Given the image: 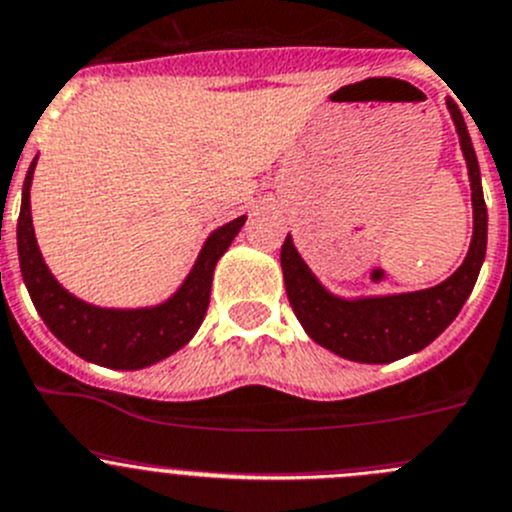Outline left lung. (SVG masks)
I'll return each mask as SVG.
<instances>
[{
    "mask_svg": "<svg viewBox=\"0 0 512 512\" xmlns=\"http://www.w3.org/2000/svg\"><path fill=\"white\" fill-rule=\"evenodd\" d=\"M447 108L460 136L472 189V242L465 262L444 283L417 293L379 295L346 300L328 293L285 237L280 250L285 290L300 326L318 346L358 364H391L396 358L422 351L450 326L470 298L487 250V207L482 199L480 166L467 133L465 118L452 100Z\"/></svg>",
    "mask_w": 512,
    "mask_h": 512,
    "instance_id": "left-lung-1",
    "label": "left lung"
}]
</instances>
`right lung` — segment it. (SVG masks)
Wrapping results in <instances>:
<instances>
[{
  "instance_id": "right-lung-1",
  "label": "right lung",
  "mask_w": 512,
  "mask_h": 512,
  "mask_svg": "<svg viewBox=\"0 0 512 512\" xmlns=\"http://www.w3.org/2000/svg\"><path fill=\"white\" fill-rule=\"evenodd\" d=\"M37 156L22 186V209L17 219V250L22 280L45 326L73 353L108 369H146L171 356L191 341L202 326L212 293V275L219 257L227 252L247 217L232 219L214 229L204 242L197 262L181 288L154 308H98L75 298L52 278L50 267L40 255L30 209V186Z\"/></svg>"
}]
</instances>
